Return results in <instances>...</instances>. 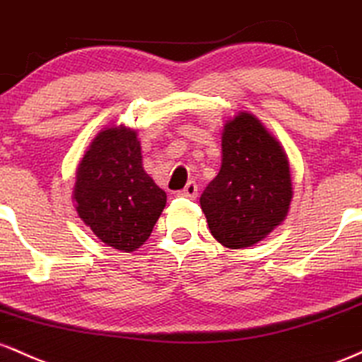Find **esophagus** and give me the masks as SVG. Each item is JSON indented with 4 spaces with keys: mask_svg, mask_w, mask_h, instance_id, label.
<instances>
[{
    "mask_svg": "<svg viewBox=\"0 0 362 362\" xmlns=\"http://www.w3.org/2000/svg\"><path fill=\"white\" fill-rule=\"evenodd\" d=\"M181 197H186V198H192V200H194V198L198 197V185L194 181H189L188 185L185 186V188L181 189L180 192Z\"/></svg>",
    "mask_w": 362,
    "mask_h": 362,
    "instance_id": "1",
    "label": "esophagus"
}]
</instances>
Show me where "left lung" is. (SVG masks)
I'll use <instances>...</instances> for the list:
<instances>
[{"label":"left lung","instance_id":"left-lung-1","mask_svg":"<svg viewBox=\"0 0 362 362\" xmlns=\"http://www.w3.org/2000/svg\"><path fill=\"white\" fill-rule=\"evenodd\" d=\"M292 182L286 152L247 112L222 133V165L200 197L210 233L233 250L265 239L289 212Z\"/></svg>","mask_w":362,"mask_h":362}]
</instances>
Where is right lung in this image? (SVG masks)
Masks as SVG:
<instances>
[{
    "instance_id": "right-lung-1",
    "label": "right lung",
    "mask_w": 362,
    "mask_h": 362,
    "mask_svg": "<svg viewBox=\"0 0 362 362\" xmlns=\"http://www.w3.org/2000/svg\"><path fill=\"white\" fill-rule=\"evenodd\" d=\"M73 198L92 233L127 253L147 241L168 200L144 170L136 132L124 127L93 138L76 170Z\"/></svg>"
}]
</instances>
